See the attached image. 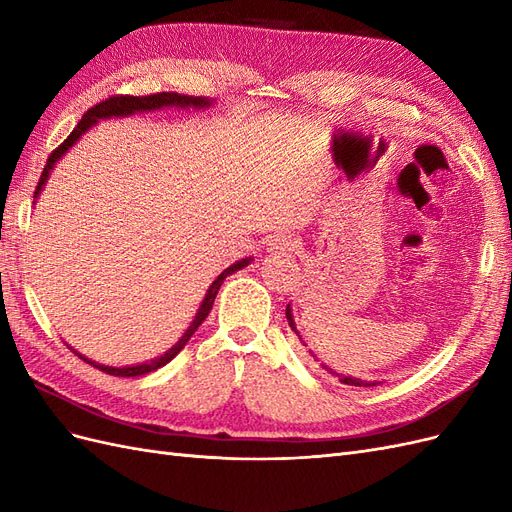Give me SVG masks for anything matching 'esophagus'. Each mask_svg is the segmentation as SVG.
Segmentation results:
<instances>
[{
    "label": "esophagus",
    "mask_w": 512,
    "mask_h": 512,
    "mask_svg": "<svg viewBox=\"0 0 512 512\" xmlns=\"http://www.w3.org/2000/svg\"><path fill=\"white\" fill-rule=\"evenodd\" d=\"M294 247H297V239H292L290 235H277L269 243L271 252H292Z\"/></svg>",
    "instance_id": "obj_1"
}]
</instances>
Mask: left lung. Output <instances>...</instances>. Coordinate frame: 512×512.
<instances>
[{
    "label": "left lung",
    "mask_w": 512,
    "mask_h": 512,
    "mask_svg": "<svg viewBox=\"0 0 512 512\" xmlns=\"http://www.w3.org/2000/svg\"><path fill=\"white\" fill-rule=\"evenodd\" d=\"M286 320H288V324H290V329L299 335V339L303 342V337H301V333L297 331V322H294V316H292V307H290V303L286 305ZM305 346V344H303ZM322 367L327 369V371H331L333 376H337L339 378V382H344V384H348V386H376V384H380V382H367V380H361V378H352V376H344V374H337V371H333L331 367H327L322 363Z\"/></svg>",
    "instance_id": "8db88e82"
}]
</instances>
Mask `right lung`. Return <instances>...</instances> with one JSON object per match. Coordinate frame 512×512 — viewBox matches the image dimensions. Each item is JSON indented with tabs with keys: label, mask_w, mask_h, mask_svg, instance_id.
Segmentation results:
<instances>
[{
	"label": "right lung",
	"mask_w": 512,
	"mask_h": 512,
	"mask_svg": "<svg viewBox=\"0 0 512 512\" xmlns=\"http://www.w3.org/2000/svg\"><path fill=\"white\" fill-rule=\"evenodd\" d=\"M213 104H215V102L209 100V98H203V96H185V94H177V91H162V94H153V96H113V98H108V100L96 104L94 108H89V111L83 115V119L79 121V126H76V128L72 130V134L66 138V141L61 143V145L51 153L49 160H46V166H44L42 175H40V181H38V188H36V192H34V205H36L38 196L42 194L46 181H49L55 164H57L61 158H64L66 153H68L76 143H79V138H81L85 132H89L91 128H94L98 121H102V119H117V117H130V115H134V113H151V111H160V108H181V111H185V108H198V111H200V108H209V106H213ZM252 260H254V258L250 256V258H241V260H237V262H232V265H230L228 269H224L218 277H215L213 284L209 286V290H207V294H205L203 303H200V307H198V312H196L194 320L190 322V327L185 329V333L179 337V342H175L173 348H168L164 354L156 356V359L145 361V363H138V365L113 367V365H100V363H96V361L87 359V356H83L81 352H76L72 346H68V348H70L74 354H79L83 361H87V363H91L94 367H98L100 371H104V374L121 376V378H136V376L151 374V371H156V369L164 367L166 363L173 361L175 356L183 350V346L190 342V337L196 333V329H198L200 324L205 322V318L209 316L211 307H213V301H215V294H218V290H220V286L224 284L226 277L232 275L235 271H239V269H243V267H247Z\"/></svg>",
	"instance_id": "obj_1"
}]
</instances>
